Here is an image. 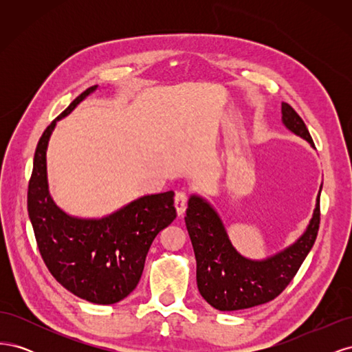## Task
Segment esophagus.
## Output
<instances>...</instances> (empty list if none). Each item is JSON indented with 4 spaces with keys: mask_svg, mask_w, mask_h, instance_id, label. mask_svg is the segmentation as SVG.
<instances>
[{
    "mask_svg": "<svg viewBox=\"0 0 352 352\" xmlns=\"http://www.w3.org/2000/svg\"><path fill=\"white\" fill-rule=\"evenodd\" d=\"M186 204H188L186 192H184V190H179V192H176V197H175V207H176V211H177L179 216H184V212L186 210Z\"/></svg>",
    "mask_w": 352,
    "mask_h": 352,
    "instance_id": "obj_1",
    "label": "esophagus"
}]
</instances>
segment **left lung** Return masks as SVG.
<instances>
[{"label":"left lung","mask_w":352,"mask_h":352,"mask_svg":"<svg viewBox=\"0 0 352 352\" xmlns=\"http://www.w3.org/2000/svg\"><path fill=\"white\" fill-rule=\"evenodd\" d=\"M282 120L287 129L313 145L304 120L286 102H282ZM185 223L195 252L197 285L202 298L220 311L243 310L274 300L295 278L317 238L320 194L304 235L292 247L264 261H252L238 254L216 211L199 197H190Z\"/></svg>","instance_id":"8db88e82"}]
</instances>
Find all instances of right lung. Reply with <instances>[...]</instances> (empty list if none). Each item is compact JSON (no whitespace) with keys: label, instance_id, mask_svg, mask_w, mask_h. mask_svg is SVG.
Returning a JSON list of instances; mask_svg holds the SVG:
<instances>
[{"label":"right lung","instance_id":"add662e5","mask_svg":"<svg viewBox=\"0 0 352 352\" xmlns=\"http://www.w3.org/2000/svg\"><path fill=\"white\" fill-rule=\"evenodd\" d=\"M97 88L83 91L39 138L28 186V211L41 257L63 286L95 304H114L140 282L148 250L176 219L175 192L146 195L100 220L76 219L51 199L47 145L56 122Z\"/></svg>","mask_w":352,"mask_h":352}]
</instances>
